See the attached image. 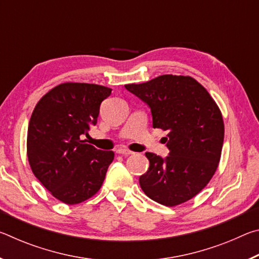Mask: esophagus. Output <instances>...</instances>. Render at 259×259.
I'll list each match as a JSON object with an SVG mask.
<instances>
[{"mask_svg":"<svg viewBox=\"0 0 259 259\" xmlns=\"http://www.w3.org/2000/svg\"><path fill=\"white\" fill-rule=\"evenodd\" d=\"M116 153H119V154H122V155H130L133 154L134 152L126 150V148H119V150H116Z\"/></svg>","mask_w":259,"mask_h":259,"instance_id":"1","label":"esophagus"}]
</instances>
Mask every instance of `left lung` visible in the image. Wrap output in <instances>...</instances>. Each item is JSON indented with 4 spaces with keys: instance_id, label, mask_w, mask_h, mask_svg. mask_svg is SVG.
Returning <instances> with one entry per match:
<instances>
[{
    "instance_id": "left-lung-1",
    "label": "left lung",
    "mask_w": 259,
    "mask_h": 259,
    "mask_svg": "<svg viewBox=\"0 0 259 259\" xmlns=\"http://www.w3.org/2000/svg\"><path fill=\"white\" fill-rule=\"evenodd\" d=\"M124 87L151 108L153 128L168 133V156L145 153L150 168L139 177L142 190L166 207L194 198L207 186L221 160L224 121L216 102L191 76L166 74Z\"/></svg>"
}]
</instances>
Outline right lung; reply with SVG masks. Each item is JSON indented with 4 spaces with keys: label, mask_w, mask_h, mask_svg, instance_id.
I'll use <instances>...</instances> for the list:
<instances>
[{
    "label": "right lung",
    "mask_w": 259,
    "mask_h": 259,
    "mask_svg": "<svg viewBox=\"0 0 259 259\" xmlns=\"http://www.w3.org/2000/svg\"><path fill=\"white\" fill-rule=\"evenodd\" d=\"M107 87L66 82L36 104L27 133L28 162L38 181L56 199L77 204L103 185L114 152L100 151L81 139L97 123Z\"/></svg>",
    "instance_id": "1"
}]
</instances>
